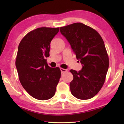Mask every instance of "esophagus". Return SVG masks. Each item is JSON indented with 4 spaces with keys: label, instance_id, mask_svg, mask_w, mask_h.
<instances>
[{
    "label": "esophagus",
    "instance_id": "obj_1",
    "mask_svg": "<svg viewBox=\"0 0 124 124\" xmlns=\"http://www.w3.org/2000/svg\"><path fill=\"white\" fill-rule=\"evenodd\" d=\"M60 70H61V73H64V72H66L67 71L66 70H65V69L62 68H60Z\"/></svg>",
    "mask_w": 124,
    "mask_h": 124
}]
</instances>
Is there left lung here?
Listing matches in <instances>:
<instances>
[{
	"instance_id": "left-lung-1",
	"label": "left lung",
	"mask_w": 124,
	"mask_h": 124,
	"mask_svg": "<svg viewBox=\"0 0 124 124\" xmlns=\"http://www.w3.org/2000/svg\"><path fill=\"white\" fill-rule=\"evenodd\" d=\"M60 31L83 66L78 72L70 70L73 75L71 93L80 100L90 99L101 89L108 70L109 58L104 41L97 31L82 23L62 27Z\"/></svg>"
}]
</instances>
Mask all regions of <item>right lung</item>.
<instances>
[{
    "label": "right lung",
    "mask_w": 124,
    "mask_h": 124,
    "mask_svg": "<svg viewBox=\"0 0 124 124\" xmlns=\"http://www.w3.org/2000/svg\"><path fill=\"white\" fill-rule=\"evenodd\" d=\"M59 28L35 29L18 45L15 62L18 78L25 90L35 99L47 100L55 94L61 73L58 67L48 66L45 57L50 56V43Z\"/></svg>",
    "instance_id": "1"
}]
</instances>
